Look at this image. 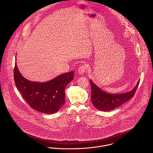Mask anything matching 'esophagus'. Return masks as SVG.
I'll return each instance as SVG.
<instances>
[{"label":"esophagus","mask_w":153,"mask_h":153,"mask_svg":"<svg viewBox=\"0 0 153 153\" xmlns=\"http://www.w3.org/2000/svg\"><path fill=\"white\" fill-rule=\"evenodd\" d=\"M87 66L86 65V64H83L79 67L78 70V73L80 74H82L85 72V70H87Z\"/></svg>","instance_id":"obj_1"}]
</instances>
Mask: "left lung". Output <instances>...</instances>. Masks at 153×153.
Masks as SVG:
<instances>
[{"label": "left lung", "instance_id": "1", "mask_svg": "<svg viewBox=\"0 0 153 153\" xmlns=\"http://www.w3.org/2000/svg\"><path fill=\"white\" fill-rule=\"evenodd\" d=\"M140 80L131 91L121 94H111L102 90L90 80L91 86V102L97 109L108 111L120 106L134 96L139 85Z\"/></svg>", "mask_w": 153, "mask_h": 153}]
</instances>
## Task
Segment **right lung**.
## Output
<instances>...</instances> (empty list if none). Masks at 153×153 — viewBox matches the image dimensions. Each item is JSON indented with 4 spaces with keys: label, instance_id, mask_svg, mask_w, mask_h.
<instances>
[{
    "label": "right lung",
    "instance_id": "right-lung-1",
    "mask_svg": "<svg viewBox=\"0 0 153 153\" xmlns=\"http://www.w3.org/2000/svg\"><path fill=\"white\" fill-rule=\"evenodd\" d=\"M73 76L71 71L45 82L30 81L22 76L15 64L14 77L18 90L32 108L44 114L57 112L65 104V89Z\"/></svg>",
    "mask_w": 153,
    "mask_h": 153
}]
</instances>
